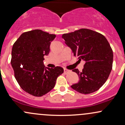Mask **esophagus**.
Here are the masks:
<instances>
[{
  "instance_id": "34e87169",
  "label": "esophagus",
  "mask_w": 125,
  "mask_h": 125,
  "mask_svg": "<svg viewBox=\"0 0 125 125\" xmlns=\"http://www.w3.org/2000/svg\"><path fill=\"white\" fill-rule=\"evenodd\" d=\"M69 70H67L66 69H64V73H65V74H66L67 73H68Z\"/></svg>"
}]
</instances>
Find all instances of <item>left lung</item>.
<instances>
[{"instance_id":"left-lung-1","label":"left lung","mask_w":125,"mask_h":125,"mask_svg":"<svg viewBox=\"0 0 125 125\" xmlns=\"http://www.w3.org/2000/svg\"><path fill=\"white\" fill-rule=\"evenodd\" d=\"M62 38L74 56L85 62L82 72L77 69L72 70L78 74L80 81L71 87L84 94L97 91L107 80L112 69L113 51L106 38L87 28L63 34Z\"/></svg>"}]
</instances>
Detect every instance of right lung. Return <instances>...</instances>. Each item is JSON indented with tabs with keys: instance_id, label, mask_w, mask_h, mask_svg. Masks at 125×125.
<instances>
[{
	"instance_id": "obj_1",
	"label": "right lung",
	"mask_w": 125,
	"mask_h": 125,
	"mask_svg": "<svg viewBox=\"0 0 125 125\" xmlns=\"http://www.w3.org/2000/svg\"><path fill=\"white\" fill-rule=\"evenodd\" d=\"M55 37L41 30H32L22 33L12 48L14 77L24 91L35 97H41L53 89L57 78L63 73L62 67L49 68L43 63Z\"/></svg>"
}]
</instances>
